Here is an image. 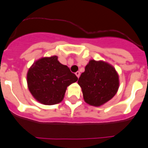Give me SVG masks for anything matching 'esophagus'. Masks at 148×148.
<instances>
[{"instance_id": "1", "label": "esophagus", "mask_w": 148, "mask_h": 148, "mask_svg": "<svg viewBox=\"0 0 148 148\" xmlns=\"http://www.w3.org/2000/svg\"><path fill=\"white\" fill-rule=\"evenodd\" d=\"M75 75H76V76H77V77L79 78V77H80V72H79V71H77V72L75 73Z\"/></svg>"}]
</instances>
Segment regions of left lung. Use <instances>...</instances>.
Returning a JSON list of instances; mask_svg holds the SVG:
<instances>
[{"mask_svg": "<svg viewBox=\"0 0 148 148\" xmlns=\"http://www.w3.org/2000/svg\"><path fill=\"white\" fill-rule=\"evenodd\" d=\"M77 83L82 88L85 101L91 106H100L116 93L119 75L110 64L91 60L80 75Z\"/></svg>", "mask_w": 148, "mask_h": 148, "instance_id": "1", "label": "left lung"}]
</instances>
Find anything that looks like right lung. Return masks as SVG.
<instances>
[{
	"instance_id": "right-lung-1",
	"label": "right lung",
	"mask_w": 148,
	"mask_h": 148,
	"mask_svg": "<svg viewBox=\"0 0 148 148\" xmlns=\"http://www.w3.org/2000/svg\"><path fill=\"white\" fill-rule=\"evenodd\" d=\"M77 80V76L67 65L61 64L57 56L38 60L27 73L29 91L37 101L45 105L62 101L67 87Z\"/></svg>"
}]
</instances>
